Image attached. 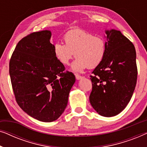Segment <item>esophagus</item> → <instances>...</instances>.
<instances>
[{"instance_id":"1","label":"esophagus","mask_w":147,"mask_h":147,"mask_svg":"<svg viewBox=\"0 0 147 147\" xmlns=\"http://www.w3.org/2000/svg\"><path fill=\"white\" fill-rule=\"evenodd\" d=\"M82 78H83V77H82V76L78 75V74H76V79H77L78 80L82 79Z\"/></svg>"}]
</instances>
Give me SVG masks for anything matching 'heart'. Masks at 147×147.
Masks as SVG:
<instances>
[{"mask_svg": "<svg viewBox=\"0 0 147 147\" xmlns=\"http://www.w3.org/2000/svg\"><path fill=\"white\" fill-rule=\"evenodd\" d=\"M63 39L65 45L62 43L55 44L54 54L65 65H69L76 55L77 59L71 67L74 71L82 72L87 67H96L105 57L107 47L103 36L76 29L66 33Z\"/></svg>", "mask_w": 147, "mask_h": 147, "instance_id": "obj_1", "label": "heart"}]
</instances>
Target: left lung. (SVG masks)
Returning a JSON list of instances; mask_svg holds the SVG:
<instances>
[{"label":"left lung","mask_w":147,"mask_h":147,"mask_svg":"<svg viewBox=\"0 0 147 147\" xmlns=\"http://www.w3.org/2000/svg\"><path fill=\"white\" fill-rule=\"evenodd\" d=\"M106 54L92 71L90 104L100 115L120 113L131 99L137 80L136 50L118 30H106Z\"/></svg>","instance_id":"left-lung-1"}]
</instances>
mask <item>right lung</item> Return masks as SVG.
<instances>
[{
	"label": "right lung",
	"instance_id": "obj_1",
	"mask_svg": "<svg viewBox=\"0 0 147 147\" xmlns=\"http://www.w3.org/2000/svg\"><path fill=\"white\" fill-rule=\"evenodd\" d=\"M49 30L35 32L16 46L9 63L15 99L28 115L39 121H55L67 105L75 76L64 72L50 43Z\"/></svg>",
	"mask_w": 147,
	"mask_h": 147
}]
</instances>
